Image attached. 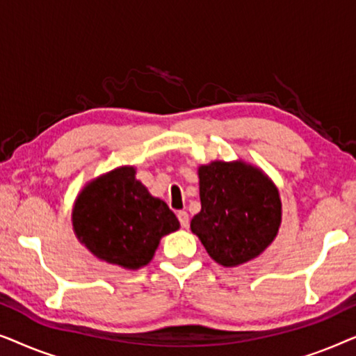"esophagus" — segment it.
Returning <instances> with one entry per match:
<instances>
[{"mask_svg": "<svg viewBox=\"0 0 356 356\" xmlns=\"http://www.w3.org/2000/svg\"><path fill=\"white\" fill-rule=\"evenodd\" d=\"M178 218H179V223H181V227L186 228V227L189 225V216H188V212L179 211V212H178Z\"/></svg>", "mask_w": 356, "mask_h": 356, "instance_id": "34e87169", "label": "esophagus"}]
</instances>
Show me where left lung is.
<instances>
[{"instance_id": "8db88e82", "label": "left lung", "mask_w": 356, "mask_h": 356, "mask_svg": "<svg viewBox=\"0 0 356 356\" xmlns=\"http://www.w3.org/2000/svg\"><path fill=\"white\" fill-rule=\"evenodd\" d=\"M201 212L191 232L207 254L223 267H236L262 254L282 223L279 188L262 168L238 159L199 165Z\"/></svg>"}]
</instances>
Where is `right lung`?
<instances>
[{
    "mask_svg": "<svg viewBox=\"0 0 356 356\" xmlns=\"http://www.w3.org/2000/svg\"><path fill=\"white\" fill-rule=\"evenodd\" d=\"M72 232L97 259L126 270L147 266L165 235L179 222L123 165L90 179L72 206Z\"/></svg>",
    "mask_w": 356,
    "mask_h": 356,
    "instance_id": "1",
    "label": "right lung"
}]
</instances>
